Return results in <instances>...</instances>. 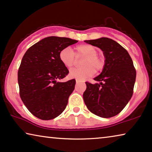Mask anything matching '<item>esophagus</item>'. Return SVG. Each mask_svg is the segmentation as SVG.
Listing matches in <instances>:
<instances>
[{"label":"esophagus","mask_w":152,"mask_h":152,"mask_svg":"<svg viewBox=\"0 0 152 152\" xmlns=\"http://www.w3.org/2000/svg\"><path fill=\"white\" fill-rule=\"evenodd\" d=\"M80 83V80H76V83Z\"/></svg>","instance_id":"obj_1"}]
</instances>
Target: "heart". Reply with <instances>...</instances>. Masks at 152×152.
<instances>
[{"instance_id":"obj_1","label":"heart","mask_w":152,"mask_h":152,"mask_svg":"<svg viewBox=\"0 0 152 152\" xmlns=\"http://www.w3.org/2000/svg\"><path fill=\"white\" fill-rule=\"evenodd\" d=\"M97 54L98 51L94 46L86 44L80 45L75 47L74 52L69 48L63 49L59 53V59L65 67L71 69L75 65L76 57L77 58H84L81 63V66L83 67L73 69L69 72L71 78L83 80L93 76L95 70L99 72L103 68L104 60Z\"/></svg>"}]
</instances>
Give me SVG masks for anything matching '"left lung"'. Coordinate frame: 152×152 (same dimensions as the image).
Masks as SVG:
<instances>
[{"label":"left lung","instance_id":"obj_1","mask_svg":"<svg viewBox=\"0 0 152 152\" xmlns=\"http://www.w3.org/2000/svg\"><path fill=\"white\" fill-rule=\"evenodd\" d=\"M103 52L105 64L94 80L100 83L85 82L83 99L91 113L102 118L118 114L133 95L136 72L129 53L115 40L108 38L85 40Z\"/></svg>","mask_w":152,"mask_h":152}]
</instances>
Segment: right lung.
<instances>
[{
	"mask_svg": "<svg viewBox=\"0 0 152 152\" xmlns=\"http://www.w3.org/2000/svg\"><path fill=\"white\" fill-rule=\"evenodd\" d=\"M78 40L50 36L30 47L18 72L19 94L29 112L41 120H51L65 110L74 91L75 79L58 82L69 74L59 59L63 49Z\"/></svg>",
	"mask_w": 152,
	"mask_h": 152,
	"instance_id": "1",
	"label": "right lung"
}]
</instances>
